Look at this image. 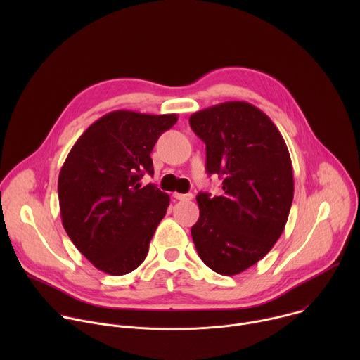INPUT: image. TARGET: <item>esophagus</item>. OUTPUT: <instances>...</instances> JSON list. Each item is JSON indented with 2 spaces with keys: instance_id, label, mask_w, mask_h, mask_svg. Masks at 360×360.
<instances>
[{
  "instance_id": "obj_1",
  "label": "esophagus",
  "mask_w": 360,
  "mask_h": 360,
  "mask_svg": "<svg viewBox=\"0 0 360 360\" xmlns=\"http://www.w3.org/2000/svg\"><path fill=\"white\" fill-rule=\"evenodd\" d=\"M174 198H176L178 200H191L193 198V195L192 193H178V192H175Z\"/></svg>"
}]
</instances>
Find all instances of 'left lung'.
<instances>
[{"label":"left lung","mask_w":360,"mask_h":360,"mask_svg":"<svg viewBox=\"0 0 360 360\" xmlns=\"http://www.w3.org/2000/svg\"><path fill=\"white\" fill-rule=\"evenodd\" d=\"M207 145V172L222 178V193L199 192L191 235L199 258L219 275H238L274 248L293 200L288 146L266 114L231 101L191 115Z\"/></svg>","instance_id":"obj_1"}]
</instances>
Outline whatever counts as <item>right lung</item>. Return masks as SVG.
Segmentation results:
<instances>
[{"mask_svg":"<svg viewBox=\"0 0 360 360\" xmlns=\"http://www.w3.org/2000/svg\"><path fill=\"white\" fill-rule=\"evenodd\" d=\"M175 114L114 111L95 121L75 142L60 171L63 225L77 249L99 271L121 276L136 269L169 207L155 185L150 152Z\"/></svg>","mask_w":360,"mask_h":360,"instance_id":"1","label":"right lung"}]
</instances>
